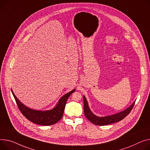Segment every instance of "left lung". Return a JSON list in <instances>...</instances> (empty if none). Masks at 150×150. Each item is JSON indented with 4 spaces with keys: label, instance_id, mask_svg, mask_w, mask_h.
Listing matches in <instances>:
<instances>
[{
    "label": "left lung",
    "instance_id": "left-lung-1",
    "mask_svg": "<svg viewBox=\"0 0 150 150\" xmlns=\"http://www.w3.org/2000/svg\"><path fill=\"white\" fill-rule=\"evenodd\" d=\"M83 103H84V112L86 117L87 118L89 121H91L93 124L97 125H106L108 124H113L117 122L120 121L125 117L132 110L135 101H134L132 104L126 108L124 110L119 112L117 113L107 116H98L94 115L90 109L88 107V104L85 96H83Z\"/></svg>",
    "mask_w": 150,
    "mask_h": 150
}]
</instances>
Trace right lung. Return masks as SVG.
I'll use <instances>...</instances> for the list:
<instances>
[{
    "label": "right lung",
    "mask_w": 150,
    "mask_h": 150,
    "mask_svg": "<svg viewBox=\"0 0 150 150\" xmlns=\"http://www.w3.org/2000/svg\"><path fill=\"white\" fill-rule=\"evenodd\" d=\"M75 91V88L64 95L59 99L58 102L52 109L49 110H37L30 108L22 103L16 96L11 89L12 93L17 106L23 116L32 122L42 125H52L60 120L63 115L67 100L70 95Z\"/></svg>",
    "instance_id": "add662e5"
}]
</instances>
